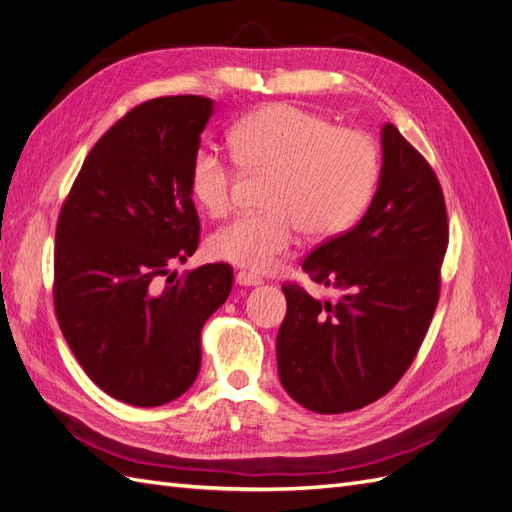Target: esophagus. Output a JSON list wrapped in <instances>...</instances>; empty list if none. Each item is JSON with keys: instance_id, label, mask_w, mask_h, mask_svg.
Wrapping results in <instances>:
<instances>
[{"instance_id": "obj_1", "label": "esophagus", "mask_w": 512, "mask_h": 512, "mask_svg": "<svg viewBox=\"0 0 512 512\" xmlns=\"http://www.w3.org/2000/svg\"><path fill=\"white\" fill-rule=\"evenodd\" d=\"M235 282H237L239 286H260V284H262L260 277H256L254 273H247V271H239V273L235 275Z\"/></svg>"}]
</instances>
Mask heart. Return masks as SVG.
<instances>
[{"label":"heart","instance_id":"heart-1","mask_svg":"<svg viewBox=\"0 0 512 512\" xmlns=\"http://www.w3.org/2000/svg\"><path fill=\"white\" fill-rule=\"evenodd\" d=\"M237 162L252 175H271L262 213H243L209 237V254L256 273L271 271L297 230L327 239L359 218L374 194L380 156L371 136L294 104H269L230 132ZM237 164L203 145L192 158L190 192L213 218L232 207Z\"/></svg>","mask_w":512,"mask_h":512}]
</instances>
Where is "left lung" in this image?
<instances>
[{
    "instance_id": "obj_1",
    "label": "left lung",
    "mask_w": 512,
    "mask_h": 512,
    "mask_svg": "<svg viewBox=\"0 0 512 512\" xmlns=\"http://www.w3.org/2000/svg\"><path fill=\"white\" fill-rule=\"evenodd\" d=\"M448 222L440 181L393 123L382 126L378 190L361 222L303 260L318 301L286 284L277 374L318 414L359 410L389 393L421 348L440 297Z\"/></svg>"
}]
</instances>
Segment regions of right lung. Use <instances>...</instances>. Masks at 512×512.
Here are the masks:
<instances>
[{"mask_svg": "<svg viewBox=\"0 0 512 512\" xmlns=\"http://www.w3.org/2000/svg\"><path fill=\"white\" fill-rule=\"evenodd\" d=\"M213 100L156 98L89 151L55 232V314L85 374L138 408L194 384L200 331L230 294L232 269L203 265L160 284L198 247L190 166Z\"/></svg>", "mask_w": 512, "mask_h": 512, "instance_id": "1", "label": "right lung"}]
</instances>
